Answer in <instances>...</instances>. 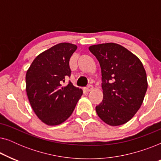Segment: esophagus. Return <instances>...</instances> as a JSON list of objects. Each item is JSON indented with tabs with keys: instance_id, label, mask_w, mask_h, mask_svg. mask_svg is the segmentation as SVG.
Segmentation results:
<instances>
[{
	"instance_id": "esophagus-1",
	"label": "esophagus",
	"mask_w": 161,
	"mask_h": 161,
	"mask_svg": "<svg viewBox=\"0 0 161 161\" xmlns=\"http://www.w3.org/2000/svg\"><path fill=\"white\" fill-rule=\"evenodd\" d=\"M92 89H93V86H92V85L88 86L86 88V90L87 92H91Z\"/></svg>"
}]
</instances>
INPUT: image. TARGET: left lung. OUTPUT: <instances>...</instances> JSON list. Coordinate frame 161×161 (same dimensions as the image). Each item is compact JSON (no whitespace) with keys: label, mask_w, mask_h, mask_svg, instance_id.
<instances>
[{"label":"left lung","mask_w":161,"mask_h":161,"mask_svg":"<svg viewBox=\"0 0 161 161\" xmlns=\"http://www.w3.org/2000/svg\"><path fill=\"white\" fill-rule=\"evenodd\" d=\"M89 50L100 63L103 99L96 106L99 117L111 126L124 125L140 108L148 83L142 61L116 43L92 45Z\"/></svg>","instance_id":"1"}]
</instances>
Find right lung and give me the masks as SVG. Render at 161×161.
<instances>
[{
    "instance_id": "obj_1",
    "label": "right lung",
    "mask_w": 161,
    "mask_h": 161,
    "mask_svg": "<svg viewBox=\"0 0 161 161\" xmlns=\"http://www.w3.org/2000/svg\"><path fill=\"white\" fill-rule=\"evenodd\" d=\"M75 45L62 42L38 55L25 75L26 92L34 113L47 125H60L72 115L83 91L65 78L70 76L69 59Z\"/></svg>"
}]
</instances>
